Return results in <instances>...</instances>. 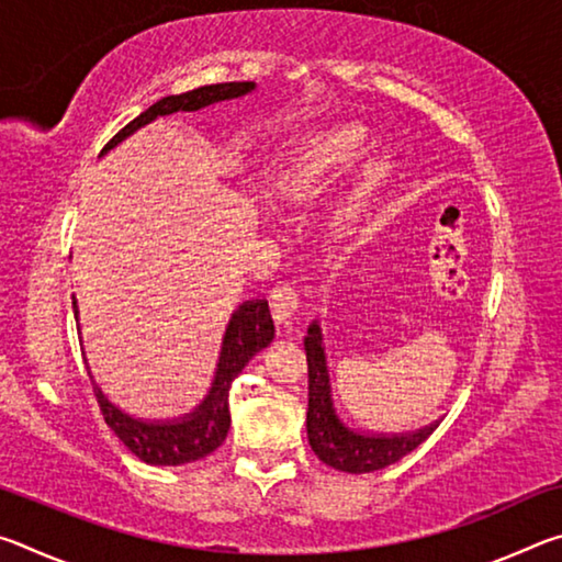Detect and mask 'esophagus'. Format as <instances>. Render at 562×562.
I'll return each instance as SVG.
<instances>
[{
    "label": "esophagus",
    "instance_id": "obj_1",
    "mask_svg": "<svg viewBox=\"0 0 562 562\" xmlns=\"http://www.w3.org/2000/svg\"><path fill=\"white\" fill-rule=\"evenodd\" d=\"M270 307H272V317L280 327H292L294 322H297V312H300L297 290H294L288 282L272 288L270 290Z\"/></svg>",
    "mask_w": 562,
    "mask_h": 562
}]
</instances>
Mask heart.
Returning <instances> with one entry per match:
<instances>
[{"label":"heart","instance_id":"obj_1","mask_svg":"<svg viewBox=\"0 0 562 562\" xmlns=\"http://www.w3.org/2000/svg\"><path fill=\"white\" fill-rule=\"evenodd\" d=\"M369 148V131L357 123H339V126L317 133L315 138L307 140L304 146L300 164H297V183L300 193H312L319 186H325L327 180L339 176L341 170H347L357 164V160L367 154ZM386 173L384 160H374L369 164L364 173V190L374 188L379 180Z\"/></svg>","mask_w":562,"mask_h":562}]
</instances>
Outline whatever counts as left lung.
Here are the masks:
<instances>
[{
  "label": "left lung",
  "instance_id": "left-lung-1",
  "mask_svg": "<svg viewBox=\"0 0 562 562\" xmlns=\"http://www.w3.org/2000/svg\"><path fill=\"white\" fill-rule=\"evenodd\" d=\"M310 376V404H307V439L312 451L322 463L347 473H372L404 459L418 443L429 439L439 422L408 434H364L349 426L337 416L331 402L329 369L322 345L319 322H312L304 337Z\"/></svg>",
  "mask_w": 562,
  "mask_h": 562
}]
</instances>
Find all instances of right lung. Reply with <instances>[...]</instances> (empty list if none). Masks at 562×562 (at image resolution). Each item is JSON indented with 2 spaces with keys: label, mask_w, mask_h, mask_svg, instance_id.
I'll return each instance as SVG.
<instances>
[{
  "label": "right lung",
  "mask_w": 562,
  "mask_h": 562,
  "mask_svg": "<svg viewBox=\"0 0 562 562\" xmlns=\"http://www.w3.org/2000/svg\"><path fill=\"white\" fill-rule=\"evenodd\" d=\"M255 89V81H231V83H211V87H201L178 97H166L156 101L154 106L146 109L140 116L133 119L128 126H123L116 136H113L106 146H103L101 156L119 146L123 138L131 133L144 128L146 123L156 121L158 116H170L178 111H198L211 106L217 101L240 99L245 93ZM74 317H79V307L74 300ZM274 337V325L270 317L268 300H250L243 302L231 317V325L225 329L221 359H217L215 379L207 396L190 412L173 422H144V418H133L131 414L121 412L116 404H111L101 386L93 382V374L89 369L93 394L101 406L103 422L111 426V431L119 436L123 446H128L131 453H136L140 461L150 465H183L205 459L213 453L217 446H223L227 429H231V384L233 379L243 372L247 361H250L260 349H265ZM87 361V359H83Z\"/></svg>",
  "instance_id": "1"
}]
</instances>
